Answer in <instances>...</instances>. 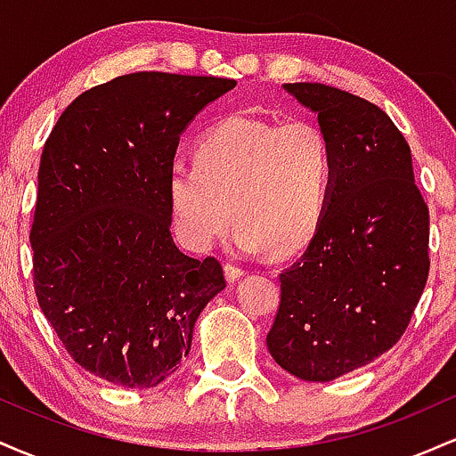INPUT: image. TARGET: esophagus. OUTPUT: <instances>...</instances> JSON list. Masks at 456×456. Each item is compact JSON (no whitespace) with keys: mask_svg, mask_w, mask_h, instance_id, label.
Wrapping results in <instances>:
<instances>
[{"mask_svg":"<svg viewBox=\"0 0 456 456\" xmlns=\"http://www.w3.org/2000/svg\"><path fill=\"white\" fill-rule=\"evenodd\" d=\"M224 276H227L229 282L238 281L240 276H244V268H240L238 264H232V261H227V264H224Z\"/></svg>","mask_w":456,"mask_h":456,"instance_id":"1","label":"esophagus"}]
</instances>
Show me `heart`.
I'll return each mask as SVG.
<instances>
[{"mask_svg":"<svg viewBox=\"0 0 456 456\" xmlns=\"http://www.w3.org/2000/svg\"><path fill=\"white\" fill-rule=\"evenodd\" d=\"M332 186V145L317 124L253 115L214 124L197 141L195 162L175 160L167 174L177 238L195 253L233 218L240 250L291 253L317 232Z\"/></svg>","mask_w":456,"mask_h":456,"instance_id":"obj_1","label":"heart"}]
</instances>
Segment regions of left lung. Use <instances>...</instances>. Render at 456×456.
Listing matches in <instances>:
<instances>
[{"mask_svg":"<svg viewBox=\"0 0 456 456\" xmlns=\"http://www.w3.org/2000/svg\"><path fill=\"white\" fill-rule=\"evenodd\" d=\"M317 115L334 154L326 214L279 274L268 352L287 373L332 381L373 362L410 326L428 276V208L411 151L373 102L323 83H285Z\"/></svg>","mask_w":456,"mask_h":456,"instance_id":"obj_1","label":"left lung"}]
</instances>
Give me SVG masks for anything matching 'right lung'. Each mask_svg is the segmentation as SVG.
<instances>
[{
    "label": "right lung",
    "mask_w": 456,
    "mask_h": 456,
    "mask_svg": "<svg viewBox=\"0 0 456 456\" xmlns=\"http://www.w3.org/2000/svg\"><path fill=\"white\" fill-rule=\"evenodd\" d=\"M233 87L169 72L115 77L68 104L46 139L34 289L66 352L96 378L159 386L224 289L216 259L188 257L171 238L167 174L188 124Z\"/></svg>",
    "instance_id": "add662e5"
}]
</instances>
